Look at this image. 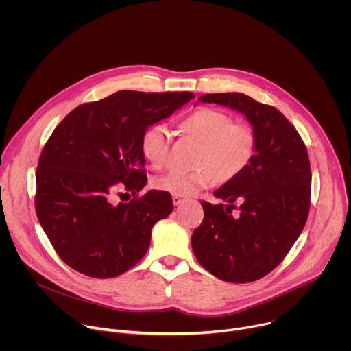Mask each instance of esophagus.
I'll return each mask as SVG.
<instances>
[{
  "mask_svg": "<svg viewBox=\"0 0 351 351\" xmlns=\"http://www.w3.org/2000/svg\"><path fill=\"white\" fill-rule=\"evenodd\" d=\"M172 199H173V204L175 206H179V204H182L184 202L186 197H183V195H173Z\"/></svg>",
  "mask_w": 351,
  "mask_h": 351,
  "instance_id": "1",
  "label": "esophagus"
}]
</instances>
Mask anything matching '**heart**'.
I'll list each match as a JSON object with an SVG mask.
<instances>
[{
	"label": "heart",
	"instance_id": "b5f03b06",
	"mask_svg": "<svg viewBox=\"0 0 351 351\" xmlns=\"http://www.w3.org/2000/svg\"><path fill=\"white\" fill-rule=\"evenodd\" d=\"M180 130L199 143L191 172L171 171L154 179L158 190L173 195H189L199 189L239 178L256 154V134L244 122L219 110L199 108L180 122ZM141 153L154 168L165 165L169 153V132L165 125H149L141 134Z\"/></svg>",
	"mask_w": 351,
	"mask_h": 351
}]
</instances>
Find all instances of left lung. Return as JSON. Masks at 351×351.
<instances>
[{
  "instance_id": "left-lung-1",
  "label": "left lung",
  "mask_w": 351,
  "mask_h": 351,
  "mask_svg": "<svg viewBox=\"0 0 351 351\" xmlns=\"http://www.w3.org/2000/svg\"><path fill=\"white\" fill-rule=\"evenodd\" d=\"M198 101L243 114L257 144L248 168L214 191L228 204L202 202L204 219L193 232V253L225 282H254L282 263L307 222L311 195L307 148L276 108L243 93L206 94ZM234 202L239 207L232 215Z\"/></svg>"
}]
</instances>
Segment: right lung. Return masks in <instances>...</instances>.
<instances>
[{
  "instance_id": "1",
  "label": "right lung",
  "mask_w": 351,
  "mask_h": 351,
  "mask_svg": "<svg viewBox=\"0 0 351 351\" xmlns=\"http://www.w3.org/2000/svg\"><path fill=\"white\" fill-rule=\"evenodd\" d=\"M193 97L189 91L122 90L76 107L56 128L38 160L36 214L66 265L104 279L144 257L153 226L173 210L172 197L149 190L115 204L114 194L143 190V132Z\"/></svg>"
}]
</instances>
